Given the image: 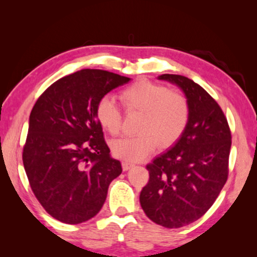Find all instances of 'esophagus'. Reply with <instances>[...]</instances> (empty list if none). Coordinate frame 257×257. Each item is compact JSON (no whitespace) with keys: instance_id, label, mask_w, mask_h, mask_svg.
I'll use <instances>...</instances> for the list:
<instances>
[{"instance_id":"esophagus-1","label":"esophagus","mask_w":257,"mask_h":257,"mask_svg":"<svg viewBox=\"0 0 257 257\" xmlns=\"http://www.w3.org/2000/svg\"><path fill=\"white\" fill-rule=\"evenodd\" d=\"M121 166H122V170L127 171V170H130V168H131V167L133 166V164L130 163V161H122Z\"/></svg>"}]
</instances>
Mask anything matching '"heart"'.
<instances>
[{
  "label": "heart",
  "instance_id": "obj_1",
  "mask_svg": "<svg viewBox=\"0 0 257 257\" xmlns=\"http://www.w3.org/2000/svg\"><path fill=\"white\" fill-rule=\"evenodd\" d=\"M120 100L126 113L140 114L139 135L112 144V152L120 159L138 161L149 157L158 145L163 149L173 146L188 126L191 108L187 98L163 84L139 80L121 91ZM96 117L111 136L120 133L122 113L111 98L98 101Z\"/></svg>",
  "mask_w": 257,
  "mask_h": 257
}]
</instances>
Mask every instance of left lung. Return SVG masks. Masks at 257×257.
I'll return each instance as SVG.
<instances>
[{"label": "left lung", "mask_w": 257, "mask_h": 257, "mask_svg": "<svg viewBox=\"0 0 257 257\" xmlns=\"http://www.w3.org/2000/svg\"><path fill=\"white\" fill-rule=\"evenodd\" d=\"M159 79L184 91L191 115L180 140L146 166L150 179L139 199L153 222L180 228L200 219L226 184L231 133L220 105L199 84L170 73Z\"/></svg>", "instance_id": "obj_1"}]
</instances>
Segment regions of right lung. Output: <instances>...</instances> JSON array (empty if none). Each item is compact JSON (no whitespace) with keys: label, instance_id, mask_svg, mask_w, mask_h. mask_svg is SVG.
<instances>
[{"label":"right lung","instance_id":"add662e5","mask_svg":"<svg viewBox=\"0 0 257 257\" xmlns=\"http://www.w3.org/2000/svg\"><path fill=\"white\" fill-rule=\"evenodd\" d=\"M128 77L83 69L63 77L41 94L29 118L23 165L42 207L69 224L97 215L108 185L121 173L110 157L96 117L98 101Z\"/></svg>","mask_w":257,"mask_h":257}]
</instances>
